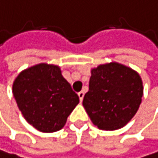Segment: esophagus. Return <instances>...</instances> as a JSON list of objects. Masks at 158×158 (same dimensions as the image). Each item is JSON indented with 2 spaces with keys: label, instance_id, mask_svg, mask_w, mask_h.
<instances>
[{
  "label": "esophagus",
  "instance_id": "34e87169",
  "mask_svg": "<svg viewBox=\"0 0 158 158\" xmlns=\"http://www.w3.org/2000/svg\"><path fill=\"white\" fill-rule=\"evenodd\" d=\"M77 95H78V98H80V101L82 102L83 97H84V92H83V91H81V92H78V93H77Z\"/></svg>",
  "mask_w": 158,
  "mask_h": 158
}]
</instances>
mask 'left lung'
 I'll return each instance as SVG.
<instances>
[{
  "label": "left lung",
  "instance_id": "1",
  "mask_svg": "<svg viewBox=\"0 0 158 158\" xmlns=\"http://www.w3.org/2000/svg\"><path fill=\"white\" fill-rule=\"evenodd\" d=\"M143 96V82L133 69L118 62L91 69L89 91L83 107L92 123L102 131L125 127L136 114Z\"/></svg>",
  "mask_w": 158,
  "mask_h": 158
}]
</instances>
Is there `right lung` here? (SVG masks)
Wrapping results in <instances>:
<instances>
[{"mask_svg": "<svg viewBox=\"0 0 158 158\" xmlns=\"http://www.w3.org/2000/svg\"><path fill=\"white\" fill-rule=\"evenodd\" d=\"M12 93L26 121L41 132H55L66 124L80 102L59 66L39 63L21 72Z\"/></svg>", "mask_w": 158, "mask_h": 158, "instance_id": "obj_1", "label": "right lung"}]
</instances>
